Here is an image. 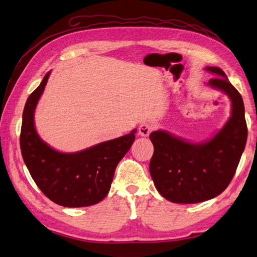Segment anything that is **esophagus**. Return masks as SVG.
Instances as JSON below:
<instances>
[{
	"label": "esophagus",
	"instance_id": "esophagus-1",
	"mask_svg": "<svg viewBox=\"0 0 257 257\" xmlns=\"http://www.w3.org/2000/svg\"><path fill=\"white\" fill-rule=\"evenodd\" d=\"M153 130V125L149 122H143L141 125L139 126V134L141 137H149L150 133L152 132Z\"/></svg>",
	"mask_w": 257,
	"mask_h": 257
}]
</instances>
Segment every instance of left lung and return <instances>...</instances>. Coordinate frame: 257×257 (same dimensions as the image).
<instances>
[{
    "instance_id": "obj_1",
    "label": "left lung",
    "mask_w": 257,
    "mask_h": 257,
    "mask_svg": "<svg viewBox=\"0 0 257 257\" xmlns=\"http://www.w3.org/2000/svg\"><path fill=\"white\" fill-rule=\"evenodd\" d=\"M205 70L218 77L207 85L228 96L230 117L211 139L193 143L163 130L150 140L154 152L150 174L160 195L177 204H196L215 198L228 187L247 141L243 98L218 67Z\"/></svg>"
}]
</instances>
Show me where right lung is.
<instances>
[{"label": "right lung", "instance_id": "add662e5", "mask_svg": "<svg viewBox=\"0 0 257 257\" xmlns=\"http://www.w3.org/2000/svg\"><path fill=\"white\" fill-rule=\"evenodd\" d=\"M50 71L29 96L22 115L20 147L24 163L39 189L64 207H87L107 196L115 169L132 147L137 130L74 153L57 151L39 137L35 110Z\"/></svg>", "mask_w": 257, "mask_h": 257}]
</instances>
